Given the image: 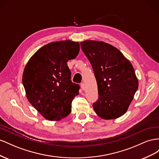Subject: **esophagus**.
Returning a JSON list of instances; mask_svg holds the SVG:
<instances>
[{
    "label": "esophagus",
    "instance_id": "obj_1",
    "mask_svg": "<svg viewBox=\"0 0 159 159\" xmlns=\"http://www.w3.org/2000/svg\"><path fill=\"white\" fill-rule=\"evenodd\" d=\"M80 88H81V89H82V90H84V89H85V85H84V84L83 83H82L80 84Z\"/></svg>",
    "mask_w": 159,
    "mask_h": 159
}]
</instances>
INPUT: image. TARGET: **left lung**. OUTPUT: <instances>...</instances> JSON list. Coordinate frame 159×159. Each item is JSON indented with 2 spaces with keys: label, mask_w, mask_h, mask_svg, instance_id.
<instances>
[{
  "label": "left lung",
  "mask_w": 159,
  "mask_h": 159,
  "mask_svg": "<svg viewBox=\"0 0 159 159\" xmlns=\"http://www.w3.org/2000/svg\"><path fill=\"white\" fill-rule=\"evenodd\" d=\"M80 46L98 85L99 97L93 105L95 112L106 120L123 115L139 87L133 65L119 50L105 42L84 40Z\"/></svg>",
  "instance_id": "obj_1"
}]
</instances>
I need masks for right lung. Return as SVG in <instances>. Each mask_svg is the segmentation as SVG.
<instances>
[{
  "instance_id": "right-lung-1",
  "label": "right lung",
  "mask_w": 159,
  "mask_h": 159,
  "mask_svg": "<svg viewBox=\"0 0 159 159\" xmlns=\"http://www.w3.org/2000/svg\"><path fill=\"white\" fill-rule=\"evenodd\" d=\"M80 51L78 42L62 40L39 49L25 68L22 84L29 102L48 120H59L71 112L80 86L71 81L68 61Z\"/></svg>"
}]
</instances>
